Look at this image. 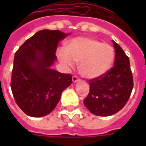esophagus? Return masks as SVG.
I'll return each mask as SVG.
<instances>
[{
    "label": "esophagus",
    "mask_w": 146,
    "mask_h": 146,
    "mask_svg": "<svg viewBox=\"0 0 146 146\" xmlns=\"http://www.w3.org/2000/svg\"><path fill=\"white\" fill-rule=\"evenodd\" d=\"M78 81H80V79L78 78V76H73V82L76 83V82H78Z\"/></svg>",
    "instance_id": "34e87169"
}]
</instances>
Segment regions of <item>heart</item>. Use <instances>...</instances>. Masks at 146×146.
I'll use <instances>...</instances> for the list:
<instances>
[{
  "mask_svg": "<svg viewBox=\"0 0 146 146\" xmlns=\"http://www.w3.org/2000/svg\"><path fill=\"white\" fill-rule=\"evenodd\" d=\"M58 60L66 68H73L76 62L83 76L94 79L103 76L110 69L115 57L114 49L107 43L90 37L79 36L67 43L66 48L58 49Z\"/></svg>",
  "mask_w": 146,
  "mask_h": 146,
  "instance_id": "b5f03b06",
  "label": "heart"
}]
</instances>
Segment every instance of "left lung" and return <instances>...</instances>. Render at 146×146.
<instances>
[{"mask_svg": "<svg viewBox=\"0 0 146 146\" xmlns=\"http://www.w3.org/2000/svg\"><path fill=\"white\" fill-rule=\"evenodd\" d=\"M113 44L114 66L103 76L89 80L90 92L84 100L87 109L96 116H111L122 110L134 85L129 58L119 44Z\"/></svg>", "mask_w": 146, "mask_h": 146, "instance_id": "8db88e82", "label": "left lung"}]
</instances>
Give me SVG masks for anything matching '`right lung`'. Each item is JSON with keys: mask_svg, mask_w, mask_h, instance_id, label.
<instances>
[{"mask_svg": "<svg viewBox=\"0 0 146 146\" xmlns=\"http://www.w3.org/2000/svg\"><path fill=\"white\" fill-rule=\"evenodd\" d=\"M67 35L60 30H40L15 54L11 92L19 107L28 116L40 117L51 113L62 92L72 84L71 74L51 69L58 42Z\"/></svg>", "mask_w": 146, "mask_h": 146, "instance_id": "obj_1", "label": "right lung"}]
</instances>
